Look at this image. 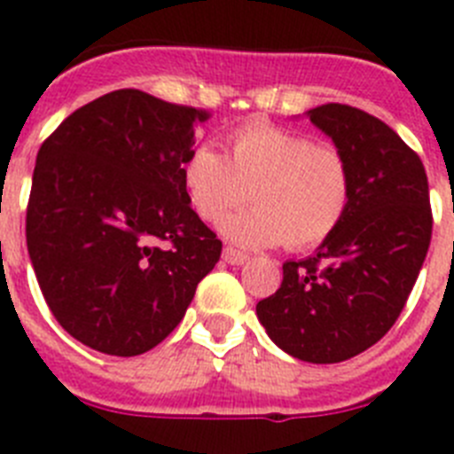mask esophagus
<instances>
[{"instance_id":"34e87169","label":"esophagus","mask_w":454,"mask_h":454,"mask_svg":"<svg viewBox=\"0 0 454 454\" xmlns=\"http://www.w3.org/2000/svg\"><path fill=\"white\" fill-rule=\"evenodd\" d=\"M223 259L227 263H231V266H243V263L250 262V254H246V252H240V250H236V247L227 246L223 250Z\"/></svg>"}]
</instances>
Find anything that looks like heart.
Instances as JSON below:
<instances>
[{
    "label": "heart",
    "mask_w": 454,
    "mask_h": 454,
    "mask_svg": "<svg viewBox=\"0 0 454 454\" xmlns=\"http://www.w3.org/2000/svg\"><path fill=\"white\" fill-rule=\"evenodd\" d=\"M184 186L192 208L207 223L243 207L223 231L246 247L286 243L288 250H314L346 220L352 200V170L334 145L268 122L243 124L230 134V159L200 145L184 163Z\"/></svg>",
    "instance_id": "1"
}]
</instances>
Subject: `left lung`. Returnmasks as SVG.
<instances>
[{"instance_id":"left-lung-1","label":"left lung","mask_w":454,"mask_h":454,"mask_svg":"<svg viewBox=\"0 0 454 454\" xmlns=\"http://www.w3.org/2000/svg\"><path fill=\"white\" fill-rule=\"evenodd\" d=\"M309 118L350 163V208L316 254L284 263L256 316L288 355L339 364L375 346L407 304L432 239L430 186L420 156L375 115L323 104Z\"/></svg>"}]
</instances>
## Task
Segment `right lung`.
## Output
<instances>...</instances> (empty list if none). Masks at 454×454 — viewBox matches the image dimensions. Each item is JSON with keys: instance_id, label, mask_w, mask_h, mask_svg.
<instances>
[{"instance_id": "right-lung-1", "label": "right lung", "mask_w": 454, "mask_h": 454, "mask_svg": "<svg viewBox=\"0 0 454 454\" xmlns=\"http://www.w3.org/2000/svg\"><path fill=\"white\" fill-rule=\"evenodd\" d=\"M208 118L122 88L77 108L40 145L27 247L47 307L83 346L152 350L218 263L223 240L184 186L195 127Z\"/></svg>"}]
</instances>
